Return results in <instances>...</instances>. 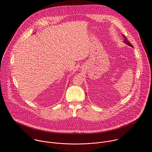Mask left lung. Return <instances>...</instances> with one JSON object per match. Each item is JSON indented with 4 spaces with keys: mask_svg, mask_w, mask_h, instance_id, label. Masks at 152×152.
<instances>
[{
    "mask_svg": "<svg viewBox=\"0 0 152 152\" xmlns=\"http://www.w3.org/2000/svg\"><path fill=\"white\" fill-rule=\"evenodd\" d=\"M123 37L124 38V42H126L127 45H130V46H131L132 47H133V45H132V44L127 40V38H126V37L124 35H123Z\"/></svg>",
    "mask_w": 152,
    "mask_h": 152,
    "instance_id": "obj_1",
    "label": "left lung"
}]
</instances>
